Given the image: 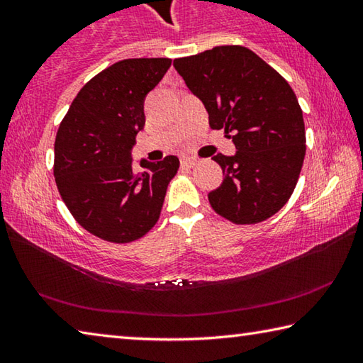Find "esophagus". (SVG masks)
Here are the masks:
<instances>
[{"label":"esophagus","mask_w":363,"mask_h":363,"mask_svg":"<svg viewBox=\"0 0 363 363\" xmlns=\"http://www.w3.org/2000/svg\"><path fill=\"white\" fill-rule=\"evenodd\" d=\"M195 164H196V158H194V157H181V167L194 168Z\"/></svg>","instance_id":"esophagus-1"}]
</instances>
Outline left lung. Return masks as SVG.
<instances>
[{
    "instance_id": "obj_1",
    "label": "left lung",
    "mask_w": 363,
    "mask_h": 363,
    "mask_svg": "<svg viewBox=\"0 0 363 363\" xmlns=\"http://www.w3.org/2000/svg\"><path fill=\"white\" fill-rule=\"evenodd\" d=\"M173 65L203 102L210 126L224 130L237 149L213 157L224 174L208 194L213 210L235 224L274 216L296 187L306 155L303 110L291 86L243 46H216Z\"/></svg>"
}]
</instances>
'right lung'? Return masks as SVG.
Here are the masks:
<instances>
[{
    "label": "right lung",
    "mask_w": 363,
    "mask_h": 363,
    "mask_svg": "<svg viewBox=\"0 0 363 363\" xmlns=\"http://www.w3.org/2000/svg\"><path fill=\"white\" fill-rule=\"evenodd\" d=\"M171 59H125L97 73L73 99L54 144V177L77 223L112 243H130L157 224L179 158L140 160L131 150L144 130L145 96Z\"/></svg>",
    "instance_id": "1"
}]
</instances>
